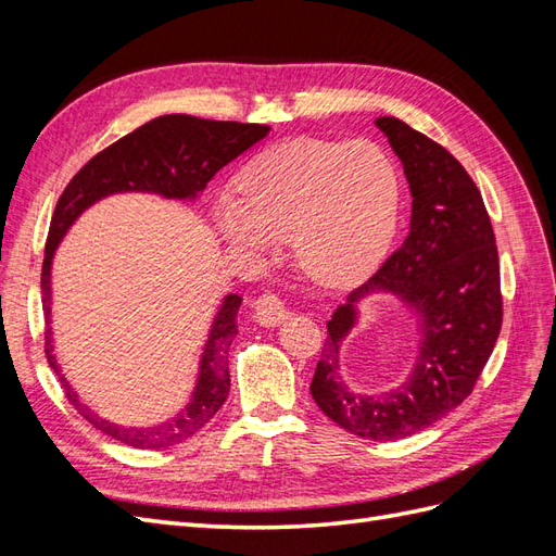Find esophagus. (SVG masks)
I'll use <instances>...</instances> for the list:
<instances>
[{"mask_svg":"<svg viewBox=\"0 0 556 556\" xmlns=\"http://www.w3.org/2000/svg\"><path fill=\"white\" fill-rule=\"evenodd\" d=\"M252 308H255V319L264 327H276L290 315L288 306H285L282 299L274 292H264L262 296H257Z\"/></svg>","mask_w":556,"mask_h":556,"instance_id":"1","label":"esophagus"}]
</instances>
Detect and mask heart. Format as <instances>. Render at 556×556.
Wrapping results in <instances>:
<instances>
[{"mask_svg": "<svg viewBox=\"0 0 556 556\" xmlns=\"http://www.w3.org/2000/svg\"><path fill=\"white\" fill-rule=\"evenodd\" d=\"M223 199L215 225L237 248L268 250L290 239L299 271L323 288H352L392 241L399 180L371 141L292 139L264 150Z\"/></svg>", "mask_w": 556, "mask_h": 556, "instance_id": "b5f03b06", "label": "heart"}]
</instances>
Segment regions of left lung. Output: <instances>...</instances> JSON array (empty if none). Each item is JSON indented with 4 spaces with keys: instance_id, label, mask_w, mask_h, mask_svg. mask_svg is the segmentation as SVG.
<instances>
[{
    "instance_id": "obj_1",
    "label": "left lung",
    "mask_w": 556,
    "mask_h": 556,
    "mask_svg": "<svg viewBox=\"0 0 556 556\" xmlns=\"http://www.w3.org/2000/svg\"><path fill=\"white\" fill-rule=\"evenodd\" d=\"M376 125L410 185V231L331 315L311 394L345 431L368 441H399L439 422L473 392L498 339L503 296L494 229L473 178L441 143L399 117H378ZM371 291L396 293L418 315L424 341L408 383L364 397L340 380L338 350L354 326V304Z\"/></svg>"
}]
</instances>
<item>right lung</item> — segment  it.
Listing matches in <instances>:
<instances>
[{
    "label": "right lung",
    "instance_id": "obj_1",
    "mask_svg": "<svg viewBox=\"0 0 556 556\" xmlns=\"http://www.w3.org/2000/svg\"><path fill=\"white\" fill-rule=\"evenodd\" d=\"M266 125L204 121L194 115H160L155 121L134 129L121 141L111 143L97 153L83 169L70 180L58 199V206L50 220L46 255L41 266V294L46 313L43 350L46 359L60 378L66 401L88 419V422L111 439L139 450H162L188 441L208 419L220 410L229 394V357L227 350L237 336V313L241 306L239 294L225 296L217 311L208 341L201 355L199 380L192 401L182 413L166 422L148 429L121 427L92 413L86 403L78 401L74 387L66 382L62 366L53 352V333H50V264L55 248L74 225L76 217L92 206L94 201L115 192H155L166 199H194L206 182L237 160L250 146L262 141Z\"/></svg>",
    "mask_w": 556,
    "mask_h": 556
}]
</instances>
